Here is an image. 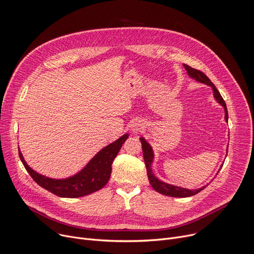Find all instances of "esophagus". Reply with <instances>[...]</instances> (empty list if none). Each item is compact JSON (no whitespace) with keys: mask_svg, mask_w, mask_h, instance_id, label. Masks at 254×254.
I'll return each instance as SVG.
<instances>
[{"mask_svg":"<svg viewBox=\"0 0 254 254\" xmlns=\"http://www.w3.org/2000/svg\"><path fill=\"white\" fill-rule=\"evenodd\" d=\"M143 127H144V125H143V123H141V122H135V123H133L132 125H131V131L132 132H139V131H141L142 129H143Z\"/></svg>","mask_w":254,"mask_h":254,"instance_id":"esophagus-1","label":"esophagus"}]
</instances>
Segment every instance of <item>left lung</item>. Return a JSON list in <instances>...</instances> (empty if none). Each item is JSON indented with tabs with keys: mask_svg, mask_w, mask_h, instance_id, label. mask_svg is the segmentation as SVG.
I'll use <instances>...</instances> for the list:
<instances>
[{
	"mask_svg": "<svg viewBox=\"0 0 254 254\" xmlns=\"http://www.w3.org/2000/svg\"><path fill=\"white\" fill-rule=\"evenodd\" d=\"M184 68H186L188 75L194 79L195 81L205 84L207 86H211L213 89V93H214V97L216 98V100L218 101V103H220L224 109H225V120L226 122H228V111H227V106L226 103L224 101V99L222 98L220 92L218 91V89L216 88V86L211 82V80L207 78L202 72L195 70V68L183 64ZM140 141L142 143V148H143V155H144V160H145V164H146V168H147V173H148V178L149 181L151 183L152 188L159 193L161 194H165L168 196H173V197H188V196H191L194 195L196 193H198L199 191H201L203 189H205V187H202L198 190H188V189H183V188H179V187H175L172 186V184L166 183L162 180L158 179L152 170V163L154 161V152L152 147L150 146V144L145 140V137H140ZM223 166V165H222ZM221 166V168H222Z\"/></svg>",
	"mask_w": 254,
	"mask_h": 254,
	"instance_id": "1",
	"label": "left lung"
}]
</instances>
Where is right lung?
Segmentation results:
<instances>
[{
	"label": "right lung",
	"mask_w": 254,
	"mask_h": 254,
	"mask_svg": "<svg viewBox=\"0 0 254 254\" xmlns=\"http://www.w3.org/2000/svg\"><path fill=\"white\" fill-rule=\"evenodd\" d=\"M127 137L128 134L125 133L120 139L100 150L81 171L64 179L50 178L34 171L26 163L18 147L19 157L27 172L38 186L61 197H80L93 193L105 187L110 178L113 160Z\"/></svg>",
	"instance_id": "obj_1"
}]
</instances>
